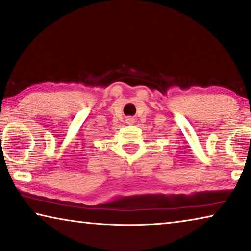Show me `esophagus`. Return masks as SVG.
I'll return each mask as SVG.
<instances>
[{"mask_svg":"<svg viewBox=\"0 0 251 251\" xmlns=\"http://www.w3.org/2000/svg\"><path fill=\"white\" fill-rule=\"evenodd\" d=\"M127 123H128V124H133L134 119L133 118H127Z\"/></svg>","mask_w":251,"mask_h":251,"instance_id":"esophagus-1","label":"esophagus"}]
</instances>
